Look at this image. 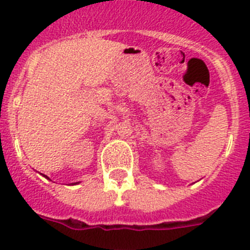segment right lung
I'll return each mask as SVG.
<instances>
[{
  "instance_id": "1",
  "label": "right lung",
  "mask_w": 250,
  "mask_h": 250,
  "mask_svg": "<svg viewBox=\"0 0 250 250\" xmlns=\"http://www.w3.org/2000/svg\"><path fill=\"white\" fill-rule=\"evenodd\" d=\"M74 185H76V183H74Z\"/></svg>"
}]
</instances>
